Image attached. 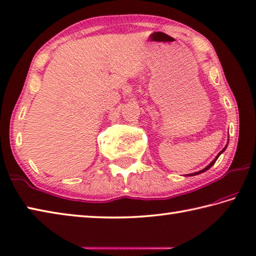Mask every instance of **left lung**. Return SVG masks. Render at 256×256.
I'll use <instances>...</instances> for the list:
<instances>
[{
  "label": "left lung",
  "mask_w": 256,
  "mask_h": 256,
  "mask_svg": "<svg viewBox=\"0 0 256 256\" xmlns=\"http://www.w3.org/2000/svg\"><path fill=\"white\" fill-rule=\"evenodd\" d=\"M225 149H226V147H225V148H224V149H223V150H222V152H220V154H218V156H216V158H215V159H214V160H213V162H210V165H208V166H207V167H205V168H204V170H200V172H194V174H190V176H194V175H198V174H200V172H206V170H210V167H212V166H213V165H214V164H215V162H216V160H218V157H220V154H222V152H224V150H225Z\"/></svg>",
  "instance_id": "obj_1"
}]
</instances>
